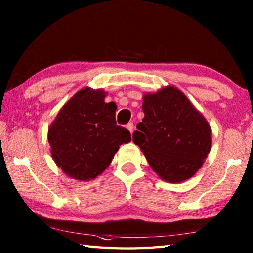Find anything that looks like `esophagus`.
Returning <instances> with one entry per match:
<instances>
[{
	"instance_id": "obj_1",
	"label": "esophagus",
	"mask_w": 253,
	"mask_h": 253,
	"mask_svg": "<svg viewBox=\"0 0 253 253\" xmlns=\"http://www.w3.org/2000/svg\"><path fill=\"white\" fill-rule=\"evenodd\" d=\"M133 127H135V126H133V123H131V122L128 123L127 125H126V128H127L128 130H129L130 133H132V131H133Z\"/></svg>"
}]
</instances>
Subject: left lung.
<instances>
[{
  "label": "left lung",
  "mask_w": 253,
  "mask_h": 253,
  "mask_svg": "<svg viewBox=\"0 0 253 253\" xmlns=\"http://www.w3.org/2000/svg\"><path fill=\"white\" fill-rule=\"evenodd\" d=\"M144 117L132 133L152 169L169 182L189 179L211 149V127L174 87L143 96Z\"/></svg>",
  "instance_id": "obj_1"
}]
</instances>
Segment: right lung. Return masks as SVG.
Masks as SVG:
<instances>
[{
	"mask_svg": "<svg viewBox=\"0 0 253 253\" xmlns=\"http://www.w3.org/2000/svg\"><path fill=\"white\" fill-rule=\"evenodd\" d=\"M102 90L85 88L58 112L49 128L52 158L62 170L78 180H90L112 162L130 132L115 121L116 104L105 103Z\"/></svg>",
	"mask_w": 253,
	"mask_h": 253,
	"instance_id": "add662e5",
	"label": "right lung"
}]
</instances>
